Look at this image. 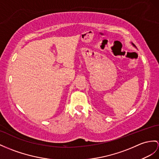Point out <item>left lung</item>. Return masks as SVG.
<instances>
[{
	"label": "left lung",
	"mask_w": 159,
	"mask_h": 159,
	"mask_svg": "<svg viewBox=\"0 0 159 159\" xmlns=\"http://www.w3.org/2000/svg\"><path fill=\"white\" fill-rule=\"evenodd\" d=\"M133 45H134V44H133Z\"/></svg>",
	"instance_id": "1"
}]
</instances>
